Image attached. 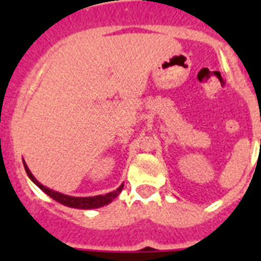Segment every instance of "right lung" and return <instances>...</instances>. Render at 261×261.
I'll return each instance as SVG.
<instances>
[{"label": "right lung", "instance_id": "right-lung-1", "mask_svg": "<svg viewBox=\"0 0 261 261\" xmlns=\"http://www.w3.org/2000/svg\"><path fill=\"white\" fill-rule=\"evenodd\" d=\"M24 163V168H25V172L28 174V177L32 180V181L36 184V186L40 188V190L47 194L50 198H53L54 200H57L58 203L63 204V206H67V207H73V208H81V210H92V208H98V207H102V206H107V204H110L114 199H116L119 196V194L122 192L123 190V186L116 188L115 191L112 192H108L106 195H97V196H87V198H77V196H70V195H65V194H61L58 191H54V190H50V188H47L44 187L43 184L35 178V176L31 173L30 168L27 167L25 161H22Z\"/></svg>", "mask_w": 261, "mask_h": 261}]
</instances>
